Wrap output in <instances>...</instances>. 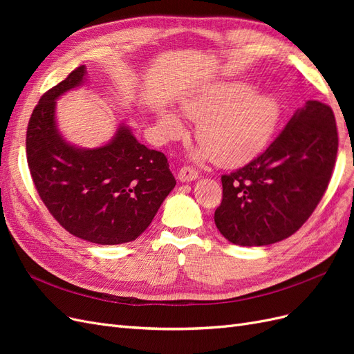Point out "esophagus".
Returning a JSON list of instances; mask_svg holds the SVG:
<instances>
[{
    "instance_id": "1",
    "label": "esophagus",
    "mask_w": 354,
    "mask_h": 354,
    "mask_svg": "<svg viewBox=\"0 0 354 354\" xmlns=\"http://www.w3.org/2000/svg\"><path fill=\"white\" fill-rule=\"evenodd\" d=\"M198 176V171L192 167H183L178 171V180L183 181V183H189V181L196 180Z\"/></svg>"
}]
</instances>
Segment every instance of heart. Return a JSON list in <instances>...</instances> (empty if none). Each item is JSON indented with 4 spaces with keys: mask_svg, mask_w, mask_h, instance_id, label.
<instances>
[{
    "mask_svg": "<svg viewBox=\"0 0 354 354\" xmlns=\"http://www.w3.org/2000/svg\"><path fill=\"white\" fill-rule=\"evenodd\" d=\"M181 112L198 121L199 155L234 167L263 151L279 121L281 106L273 95L254 93L245 82H217L189 95ZM159 124L169 138L183 134V122L173 112H162Z\"/></svg>",
    "mask_w": 354,
    "mask_h": 354,
    "instance_id": "1",
    "label": "heart"
}]
</instances>
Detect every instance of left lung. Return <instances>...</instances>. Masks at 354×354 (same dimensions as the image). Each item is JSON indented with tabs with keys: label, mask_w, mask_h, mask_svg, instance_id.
I'll return each instance as SVG.
<instances>
[{
	"label": "left lung",
	"mask_w": 354,
	"mask_h": 354,
	"mask_svg": "<svg viewBox=\"0 0 354 354\" xmlns=\"http://www.w3.org/2000/svg\"><path fill=\"white\" fill-rule=\"evenodd\" d=\"M338 152L335 116L308 100L266 151L221 176L223 199L214 214L220 233L242 246H263L294 234L328 189Z\"/></svg>",
	"instance_id": "1"
}]
</instances>
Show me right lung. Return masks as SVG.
<instances>
[{
  "mask_svg": "<svg viewBox=\"0 0 354 354\" xmlns=\"http://www.w3.org/2000/svg\"><path fill=\"white\" fill-rule=\"evenodd\" d=\"M85 66L42 94L26 131V158L38 195L60 226L99 245L137 239L176 186L162 152L138 143L120 125L102 147L80 149L63 140L56 99L84 82Z\"/></svg>",
  "mask_w": 354,
  "mask_h": 354,
  "instance_id": "right-lung-1",
  "label": "right lung"
}]
</instances>
